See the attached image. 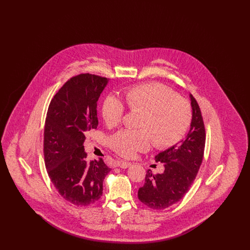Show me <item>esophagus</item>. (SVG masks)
<instances>
[{
  "mask_svg": "<svg viewBox=\"0 0 250 250\" xmlns=\"http://www.w3.org/2000/svg\"><path fill=\"white\" fill-rule=\"evenodd\" d=\"M132 164H131L130 162H125V161H117L116 162V167H119L121 168H127V167H129Z\"/></svg>",
  "mask_w": 250,
  "mask_h": 250,
  "instance_id": "34e87169",
  "label": "esophagus"
}]
</instances>
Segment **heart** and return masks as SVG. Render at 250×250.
Returning <instances> with one entry per match:
<instances>
[{"instance_id": "heart-1", "label": "heart", "mask_w": 250, "mask_h": 250, "mask_svg": "<svg viewBox=\"0 0 250 250\" xmlns=\"http://www.w3.org/2000/svg\"><path fill=\"white\" fill-rule=\"evenodd\" d=\"M122 99L108 95L102 104L101 113L108 126L119 124L125 104L131 110L141 111L140 130L122 129L109 138V146L119 155L131 157L138 151L147 150L152 143L164 148L179 142L190 124L188 103L159 83L141 84L125 90Z\"/></svg>"}]
</instances>
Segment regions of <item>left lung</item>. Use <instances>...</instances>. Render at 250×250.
Instances as JSON below:
<instances>
[{
    "mask_svg": "<svg viewBox=\"0 0 250 250\" xmlns=\"http://www.w3.org/2000/svg\"><path fill=\"white\" fill-rule=\"evenodd\" d=\"M192 119L186 138L155 156L163 163L164 172L153 174L147 170L145 183L138 197L143 204L156 210L169 207L183 199L199 171L205 146V129L200 107L189 95Z\"/></svg>",
    "mask_w": 250,
    "mask_h": 250,
    "instance_id": "8db88e82",
    "label": "left lung"
}]
</instances>
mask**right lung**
I'll return each instance as SVG.
<instances>
[{"mask_svg":"<svg viewBox=\"0 0 250 250\" xmlns=\"http://www.w3.org/2000/svg\"><path fill=\"white\" fill-rule=\"evenodd\" d=\"M109 79L82 74L52 98L45 122L44 156L48 177L60 195L77 206L97 202L110 171L102 158L88 162L85 133L98 125L97 101Z\"/></svg>","mask_w":250,"mask_h":250,"instance_id":"right-lung-1","label":"right lung"}]
</instances>
